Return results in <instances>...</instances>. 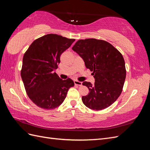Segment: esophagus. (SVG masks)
<instances>
[{
	"label": "esophagus",
	"instance_id": "1",
	"mask_svg": "<svg viewBox=\"0 0 150 150\" xmlns=\"http://www.w3.org/2000/svg\"><path fill=\"white\" fill-rule=\"evenodd\" d=\"M74 84L75 85H77V86H81L82 85V82H80V81H74Z\"/></svg>",
	"mask_w": 150,
	"mask_h": 150
}]
</instances>
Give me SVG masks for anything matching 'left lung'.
Instances as JSON below:
<instances>
[{"label": "left lung", "mask_w": 150, "mask_h": 150, "mask_svg": "<svg viewBox=\"0 0 150 150\" xmlns=\"http://www.w3.org/2000/svg\"><path fill=\"white\" fill-rule=\"evenodd\" d=\"M72 49L83 59L95 79L93 84L83 83L89 91L82 96L84 105L96 111L111 106L120 96L126 78L122 54L110 43L96 39L79 40Z\"/></svg>", "instance_id": "obj_1"}]
</instances>
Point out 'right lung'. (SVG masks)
<instances>
[{
    "label": "right lung",
    "instance_id": "obj_1",
    "mask_svg": "<svg viewBox=\"0 0 150 150\" xmlns=\"http://www.w3.org/2000/svg\"><path fill=\"white\" fill-rule=\"evenodd\" d=\"M74 39L49 34L30 44L25 52L21 78L30 100L44 110H53L64 101L68 90L74 83L71 79H61L55 71L60 56Z\"/></svg>",
    "mask_w": 150,
    "mask_h": 150
}]
</instances>
